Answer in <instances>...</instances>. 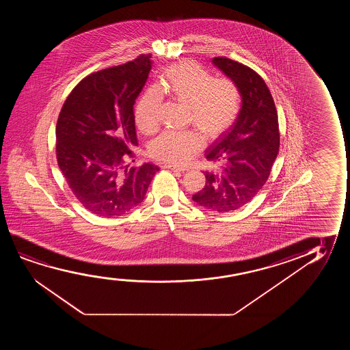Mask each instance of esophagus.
I'll list each match as a JSON object with an SVG mask.
<instances>
[{
	"label": "esophagus",
	"mask_w": 350,
	"mask_h": 350,
	"mask_svg": "<svg viewBox=\"0 0 350 350\" xmlns=\"http://www.w3.org/2000/svg\"><path fill=\"white\" fill-rule=\"evenodd\" d=\"M163 168H168V170H172L174 172L184 173L187 171L185 167H178V166H173V165H163Z\"/></svg>",
	"instance_id": "34e87169"
}]
</instances>
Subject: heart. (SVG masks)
Segmentation results:
<instances>
[{
  "label": "heart",
  "instance_id": "1",
  "mask_svg": "<svg viewBox=\"0 0 350 350\" xmlns=\"http://www.w3.org/2000/svg\"><path fill=\"white\" fill-rule=\"evenodd\" d=\"M161 91L187 104V120L196 129L166 130L149 144L154 159L173 165L191 160L206 141L225 134L239 117L241 92L233 80L214 79L211 72L193 61L172 64L163 72ZM158 87H149L139 98L135 120L144 134H152L159 126V111L163 93Z\"/></svg>",
  "mask_w": 350,
  "mask_h": 350
}]
</instances>
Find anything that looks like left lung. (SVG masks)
<instances>
[{"mask_svg": "<svg viewBox=\"0 0 350 350\" xmlns=\"http://www.w3.org/2000/svg\"><path fill=\"white\" fill-rule=\"evenodd\" d=\"M213 63L239 86L241 110L230 131L206 153L219 168L206 171V185L192 200L217 213H230L251 202L268 180L280 148L278 117L263 77L230 58Z\"/></svg>", "mask_w": 350, "mask_h": 350, "instance_id": "8db88e82", "label": "left lung"}]
</instances>
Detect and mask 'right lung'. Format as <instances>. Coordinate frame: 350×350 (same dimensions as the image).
Listing matches in <instances>:
<instances>
[{
    "instance_id": "right-lung-1",
    "label": "right lung",
    "mask_w": 350,
    "mask_h": 350,
    "mask_svg": "<svg viewBox=\"0 0 350 350\" xmlns=\"http://www.w3.org/2000/svg\"><path fill=\"white\" fill-rule=\"evenodd\" d=\"M150 68L148 53L92 72L72 88L58 116V167L77 201L96 215L115 217L139 206L159 171L153 163L126 165L137 146L135 100Z\"/></svg>"
}]
</instances>
